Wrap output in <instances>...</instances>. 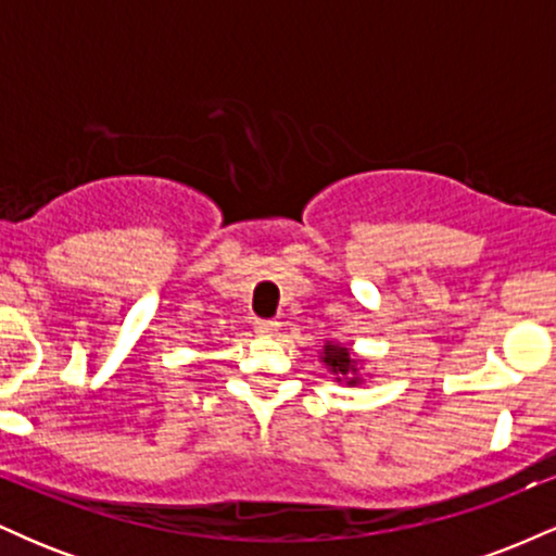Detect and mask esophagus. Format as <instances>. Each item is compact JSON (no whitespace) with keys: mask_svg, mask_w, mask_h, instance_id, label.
Segmentation results:
<instances>
[{"mask_svg":"<svg viewBox=\"0 0 556 556\" xmlns=\"http://www.w3.org/2000/svg\"><path fill=\"white\" fill-rule=\"evenodd\" d=\"M253 329H256L258 337H274L279 331V321H274V318H258L253 324Z\"/></svg>","mask_w":556,"mask_h":556,"instance_id":"1","label":"esophagus"}]
</instances>
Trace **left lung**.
<instances>
[{
  "label": "left lung",
  "mask_w": 556,
  "mask_h": 556,
  "mask_svg": "<svg viewBox=\"0 0 556 556\" xmlns=\"http://www.w3.org/2000/svg\"><path fill=\"white\" fill-rule=\"evenodd\" d=\"M318 358H321L324 368L334 376V381H344L348 387H358L363 384V374H361V366L363 361L355 358L353 348L350 344H340V342H324V350L318 353Z\"/></svg>",
  "instance_id": "left-lung-1"
}]
</instances>
